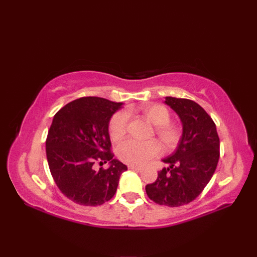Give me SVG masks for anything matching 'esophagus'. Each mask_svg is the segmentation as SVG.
I'll return each mask as SVG.
<instances>
[{
	"mask_svg": "<svg viewBox=\"0 0 257 257\" xmlns=\"http://www.w3.org/2000/svg\"><path fill=\"white\" fill-rule=\"evenodd\" d=\"M128 168L132 169V170H136V171H141V170H143V168L137 167V166H134V165H129Z\"/></svg>",
	"mask_w": 257,
	"mask_h": 257,
	"instance_id": "1",
	"label": "esophagus"
}]
</instances>
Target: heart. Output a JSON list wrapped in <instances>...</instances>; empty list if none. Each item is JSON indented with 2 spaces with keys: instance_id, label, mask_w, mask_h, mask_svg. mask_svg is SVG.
Masks as SVG:
<instances>
[{
  "instance_id": "obj_1",
  "label": "heart",
  "mask_w": 257,
  "mask_h": 257,
  "mask_svg": "<svg viewBox=\"0 0 257 257\" xmlns=\"http://www.w3.org/2000/svg\"><path fill=\"white\" fill-rule=\"evenodd\" d=\"M141 112L149 121L155 124V133L167 148L176 147L181 139V130L170 121V112L162 105L141 106ZM128 113L118 111L114 113L109 122V135L113 141L121 139L127 133ZM161 152V146L156 140L138 141L128 139L119 145L117 154L119 159L134 166H145Z\"/></svg>"
}]
</instances>
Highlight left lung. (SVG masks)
<instances>
[{
    "label": "left lung",
    "mask_w": 257,
    "mask_h": 257,
    "mask_svg": "<svg viewBox=\"0 0 257 257\" xmlns=\"http://www.w3.org/2000/svg\"><path fill=\"white\" fill-rule=\"evenodd\" d=\"M166 105L182 123V136L176 151L162 161L154 183L146 185L149 199L160 205L181 206L203 191L220 158V139L215 123L199 103L184 98L166 97Z\"/></svg>",
    "instance_id": "obj_1"
}]
</instances>
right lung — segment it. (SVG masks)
<instances>
[{
	"mask_svg": "<svg viewBox=\"0 0 257 257\" xmlns=\"http://www.w3.org/2000/svg\"><path fill=\"white\" fill-rule=\"evenodd\" d=\"M121 106L105 98L83 97L53 118L46 139L48 167L58 189L75 203L100 205L116 193L127 166L113 159L108 127ZM96 162H109V167L96 171Z\"/></svg>",
	"mask_w": 257,
	"mask_h": 257,
	"instance_id": "add662e5",
	"label": "right lung"
}]
</instances>
